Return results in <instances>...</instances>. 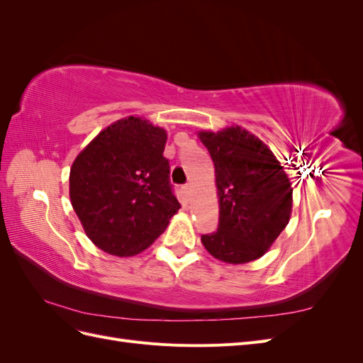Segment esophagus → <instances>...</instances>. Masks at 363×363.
Instances as JSON below:
<instances>
[{
    "label": "esophagus",
    "mask_w": 363,
    "mask_h": 363,
    "mask_svg": "<svg viewBox=\"0 0 363 363\" xmlns=\"http://www.w3.org/2000/svg\"><path fill=\"white\" fill-rule=\"evenodd\" d=\"M183 192H184L186 196H191V194H192V184L191 183H186L183 186Z\"/></svg>",
    "instance_id": "1"
}]
</instances>
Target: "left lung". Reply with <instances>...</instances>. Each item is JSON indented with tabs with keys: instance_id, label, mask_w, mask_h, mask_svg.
<instances>
[{
	"instance_id": "obj_1",
	"label": "left lung",
	"mask_w": 363,
	"mask_h": 363,
	"mask_svg": "<svg viewBox=\"0 0 363 363\" xmlns=\"http://www.w3.org/2000/svg\"><path fill=\"white\" fill-rule=\"evenodd\" d=\"M200 139L213 160L219 196L218 228L201 235V242L227 263L256 260L289 223L288 175L272 151L240 127L201 131Z\"/></svg>"
}]
</instances>
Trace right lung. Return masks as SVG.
<instances>
[{"mask_svg":"<svg viewBox=\"0 0 363 363\" xmlns=\"http://www.w3.org/2000/svg\"><path fill=\"white\" fill-rule=\"evenodd\" d=\"M164 144L163 128L130 116L103 130L72 163V207L87 238L108 255L144 251L182 207Z\"/></svg>","mask_w":363,"mask_h":363,"instance_id":"obj_1","label":"right lung"}]
</instances>
